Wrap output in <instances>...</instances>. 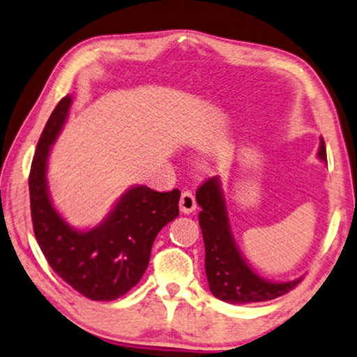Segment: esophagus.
Wrapping results in <instances>:
<instances>
[{
    "instance_id": "esophagus-1",
    "label": "esophagus",
    "mask_w": 357,
    "mask_h": 357,
    "mask_svg": "<svg viewBox=\"0 0 357 357\" xmlns=\"http://www.w3.org/2000/svg\"><path fill=\"white\" fill-rule=\"evenodd\" d=\"M179 209L181 213L184 214H189L192 211H195L197 209V200H195V195L192 194L190 190H184L183 195H181V200H179Z\"/></svg>"
}]
</instances>
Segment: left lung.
I'll return each instance as SVG.
<instances>
[{"label":"left lung","instance_id":"8db88e82","mask_svg":"<svg viewBox=\"0 0 357 357\" xmlns=\"http://www.w3.org/2000/svg\"><path fill=\"white\" fill-rule=\"evenodd\" d=\"M318 157L327 162L322 138ZM197 202L202 206L199 222L205 241L206 278L214 297L235 305L273 301L302 281V278L286 282L264 280L248 265L231 235L222 185L218 176L209 178L200 185L197 190Z\"/></svg>","mask_w":357,"mask_h":357}]
</instances>
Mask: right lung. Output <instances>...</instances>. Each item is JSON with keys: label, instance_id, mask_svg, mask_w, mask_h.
I'll list each match as a JSON object with an SVG mask.
<instances>
[{"label": "right lung", "instance_id": "1", "mask_svg": "<svg viewBox=\"0 0 357 357\" xmlns=\"http://www.w3.org/2000/svg\"><path fill=\"white\" fill-rule=\"evenodd\" d=\"M71 95L59 101L44 127L30 169L33 230L56 275L90 301H116L138 284L149 265L152 243L179 214L181 192L130 188L97 227L77 230L56 211L47 185L50 146L63 128Z\"/></svg>", "mask_w": 357, "mask_h": 357}]
</instances>
